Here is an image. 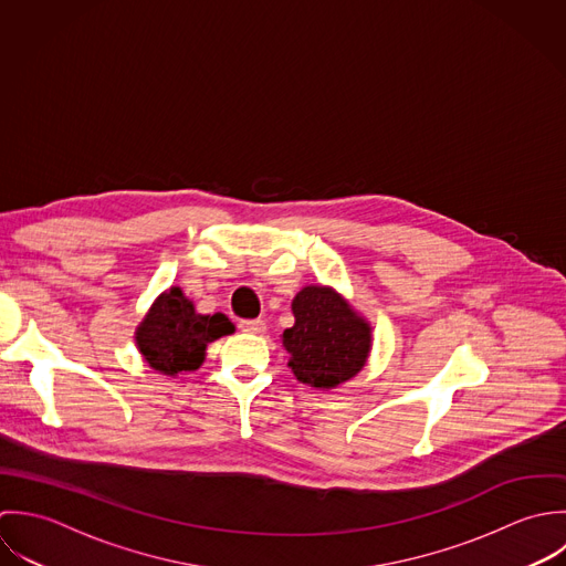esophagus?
<instances>
[{
	"instance_id": "34e87169",
	"label": "esophagus",
	"mask_w": 566,
	"mask_h": 566,
	"mask_svg": "<svg viewBox=\"0 0 566 566\" xmlns=\"http://www.w3.org/2000/svg\"><path fill=\"white\" fill-rule=\"evenodd\" d=\"M238 328H240L242 333H249V335H264V331H266V326H264L262 319H242V322L238 324Z\"/></svg>"
}]
</instances>
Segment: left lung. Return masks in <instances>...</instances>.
Returning a JSON list of instances; mask_svg holds the SVG:
<instances>
[{"mask_svg":"<svg viewBox=\"0 0 566 566\" xmlns=\"http://www.w3.org/2000/svg\"><path fill=\"white\" fill-rule=\"evenodd\" d=\"M295 324L282 333L289 367L313 389L331 391L352 380L371 352V326L324 284H306L291 304Z\"/></svg>","mask_w":566,"mask_h":566,"instance_id":"1","label":"left lung"}]
</instances>
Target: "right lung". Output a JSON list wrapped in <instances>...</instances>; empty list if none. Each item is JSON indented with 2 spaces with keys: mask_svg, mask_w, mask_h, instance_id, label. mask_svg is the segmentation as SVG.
<instances>
[{
  "mask_svg": "<svg viewBox=\"0 0 566 566\" xmlns=\"http://www.w3.org/2000/svg\"><path fill=\"white\" fill-rule=\"evenodd\" d=\"M233 331L223 313L201 315L179 286H170L137 324L135 345L148 367L175 378L181 371L199 369L208 345Z\"/></svg>",
  "mask_w": 566,
  "mask_h": 566,
  "instance_id": "1",
  "label": "right lung"
}]
</instances>
